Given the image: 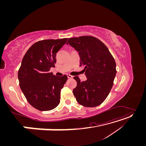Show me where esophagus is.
<instances>
[{
	"mask_svg": "<svg viewBox=\"0 0 146 146\" xmlns=\"http://www.w3.org/2000/svg\"><path fill=\"white\" fill-rule=\"evenodd\" d=\"M67 76L69 78H73V76H72L71 75H70V74H67Z\"/></svg>",
	"mask_w": 146,
	"mask_h": 146,
	"instance_id": "esophagus-1",
	"label": "esophagus"
}]
</instances>
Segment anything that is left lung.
I'll use <instances>...</instances> for the list:
<instances>
[{"label": "left lung", "mask_w": 146, "mask_h": 146, "mask_svg": "<svg viewBox=\"0 0 146 146\" xmlns=\"http://www.w3.org/2000/svg\"><path fill=\"white\" fill-rule=\"evenodd\" d=\"M79 53L80 66H83L87 80L74 78L77 86L73 94L77 102L86 107L100 105L107 98L116 76V62L108 48L99 39L92 36L70 38L67 44Z\"/></svg>", "instance_id": "left-lung-1"}]
</instances>
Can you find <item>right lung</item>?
I'll list each match as a JSON object with an SVG mask.
<instances>
[{
    "instance_id": "add662e5",
    "label": "right lung",
    "mask_w": 146,
    "mask_h": 146,
    "mask_svg": "<svg viewBox=\"0 0 146 146\" xmlns=\"http://www.w3.org/2000/svg\"><path fill=\"white\" fill-rule=\"evenodd\" d=\"M67 40L39 41L29 48L22 61L18 70L20 88L29 103L39 111H49L60 104L68 76H56L49 70L55 67L56 53Z\"/></svg>"
}]
</instances>
